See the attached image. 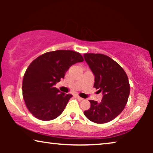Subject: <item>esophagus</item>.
<instances>
[{
	"instance_id": "1",
	"label": "esophagus",
	"mask_w": 153,
	"mask_h": 153,
	"mask_svg": "<svg viewBox=\"0 0 153 153\" xmlns=\"http://www.w3.org/2000/svg\"><path fill=\"white\" fill-rule=\"evenodd\" d=\"M75 97H76V99H77V100H79V101H81V100H83V98H81V97H79V95H76V96H75Z\"/></svg>"
}]
</instances>
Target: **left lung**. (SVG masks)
I'll return each mask as SVG.
<instances>
[{"label":"left lung","mask_w":153,"mask_h":153,"mask_svg":"<svg viewBox=\"0 0 153 153\" xmlns=\"http://www.w3.org/2000/svg\"><path fill=\"white\" fill-rule=\"evenodd\" d=\"M83 57L95 76L94 87L103 94L100 103L89 100L91 107L84 115L93 123H108L116 118L126 105L129 95L128 77L122 67L107 56L85 53Z\"/></svg>","instance_id":"left-lung-1"}]
</instances>
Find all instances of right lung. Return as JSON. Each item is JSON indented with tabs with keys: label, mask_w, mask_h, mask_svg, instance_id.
Instances as JSON below:
<instances>
[{
	"label": "right lung",
	"mask_w": 153,
	"mask_h": 153,
	"mask_svg": "<svg viewBox=\"0 0 153 153\" xmlns=\"http://www.w3.org/2000/svg\"><path fill=\"white\" fill-rule=\"evenodd\" d=\"M83 61L78 52L57 50L44 53L31 62L24 74L22 91L27 108L35 118L51 120L62 114L72 95L60 93L55 85L72 65Z\"/></svg>",
	"instance_id": "obj_1"
}]
</instances>
